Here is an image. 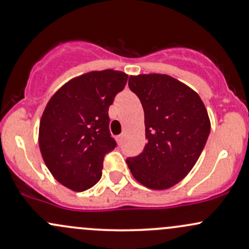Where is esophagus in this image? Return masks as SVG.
Returning <instances> with one entry per match:
<instances>
[{
  "label": "esophagus",
  "mask_w": 249,
  "mask_h": 249,
  "mask_svg": "<svg viewBox=\"0 0 249 249\" xmlns=\"http://www.w3.org/2000/svg\"><path fill=\"white\" fill-rule=\"evenodd\" d=\"M116 138H117V142H118V144H122V142H123V138H124V136H123V134H119V136H117Z\"/></svg>",
  "instance_id": "34e87169"
}]
</instances>
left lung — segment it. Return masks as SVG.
Segmentation results:
<instances>
[{"label":"left lung","mask_w":249,"mask_h":249,"mask_svg":"<svg viewBox=\"0 0 249 249\" xmlns=\"http://www.w3.org/2000/svg\"><path fill=\"white\" fill-rule=\"evenodd\" d=\"M128 88L144 108L147 144L126 162L137 181L166 190L190 173L206 145L211 123L198 93L167 75L131 76Z\"/></svg>","instance_id":"obj_1"}]
</instances>
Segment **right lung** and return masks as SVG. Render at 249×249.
<instances>
[{
    "mask_svg": "<svg viewBox=\"0 0 249 249\" xmlns=\"http://www.w3.org/2000/svg\"><path fill=\"white\" fill-rule=\"evenodd\" d=\"M127 78L122 71H91L65 83L45 107L39 150L65 187L83 192L101 179L105 154L117 146L108 130V107Z\"/></svg>",
    "mask_w": 249,
    "mask_h": 249,
    "instance_id": "add662e5",
    "label": "right lung"
}]
</instances>
